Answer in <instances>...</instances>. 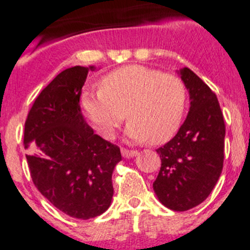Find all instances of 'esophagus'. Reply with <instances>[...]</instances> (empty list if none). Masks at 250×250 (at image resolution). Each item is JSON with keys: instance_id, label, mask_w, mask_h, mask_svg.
I'll return each mask as SVG.
<instances>
[{"instance_id": "1", "label": "esophagus", "mask_w": 250, "mask_h": 250, "mask_svg": "<svg viewBox=\"0 0 250 250\" xmlns=\"http://www.w3.org/2000/svg\"><path fill=\"white\" fill-rule=\"evenodd\" d=\"M121 153H122L123 158H133V157H136L137 154H138V151L128 150V149H122V150H121Z\"/></svg>"}]
</instances>
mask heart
Listing matches in <instances>:
<instances>
[{
	"mask_svg": "<svg viewBox=\"0 0 250 250\" xmlns=\"http://www.w3.org/2000/svg\"><path fill=\"white\" fill-rule=\"evenodd\" d=\"M188 93L172 74L143 65H127L100 81L99 91H85L81 106L99 133L111 138L127 114L128 138L164 143L178 132Z\"/></svg>",
	"mask_w": 250,
	"mask_h": 250,
	"instance_id": "b5f03b06",
	"label": "heart"
}]
</instances>
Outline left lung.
<instances>
[{
    "label": "left lung",
    "mask_w": 250,
    "mask_h": 250,
    "mask_svg": "<svg viewBox=\"0 0 250 250\" xmlns=\"http://www.w3.org/2000/svg\"><path fill=\"white\" fill-rule=\"evenodd\" d=\"M190 95V111L176 136L157 149L162 167L153 188L172 211H188L208 197L220 179L226 125L213 91L191 71H179Z\"/></svg>",
    "instance_id": "1"
}]
</instances>
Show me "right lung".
<instances>
[{
    "label": "right lung",
    "instance_id": "add662e5",
    "mask_svg": "<svg viewBox=\"0 0 250 250\" xmlns=\"http://www.w3.org/2000/svg\"><path fill=\"white\" fill-rule=\"evenodd\" d=\"M95 69L74 66L60 72L39 93L24 125L34 185L58 209L79 220L108 208L112 172L122 160L120 148L95 134L81 113V90Z\"/></svg>",
    "mask_w": 250,
    "mask_h": 250
}]
</instances>
